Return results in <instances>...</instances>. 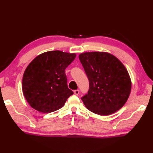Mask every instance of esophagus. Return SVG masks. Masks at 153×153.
<instances>
[{"mask_svg":"<svg viewBox=\"0 0 153 153\" xmlns=\"http://www.w3.org/2000/svg\"><path fill=\"white\" fill-rule=\"evenodd\" d=\"M74 93L75 95H77L79 94V90H75V91H74Z\"/></svg>","mask_w":153,"mask_h":153,"instance_id":"34e87169","label":"esophagus"}]
</instances>
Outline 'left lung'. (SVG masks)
Masks as SVG:
<instances>
[{"instance_id": "8db88e82", "label": "left lung", "mask_w": 153, "mask_h": 153, "mask_svg": "<svg viewBox=\"0 0 153 153\" xmlns=\"http://www.w3.org/2000/svg\"><path fill=\"white\" fill-rule=\"evenodd\" d=\"M79 58L89 81V91L81 97L86 108L100 115H108L121 108L131 88L123 64L105 52L84 53Z\"/></svg>"}]
</instances>
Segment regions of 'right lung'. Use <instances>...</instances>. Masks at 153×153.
<instances>
[{
  "mask_svg": "<svg viewBox=\"0 0 153 153\" xmlns=\"http://www.w3.org/2000/svg\"><path fill=\"white\" fill-rule=\"evenodd\" d=\"M76 54L61 51L42 53L32 61L23 74L24 96L35 110L51 113L62 108L74 94L68 88L65 69Z\"/></svg>",
  "mask_w": 153,
  "mask_h": 153,
  "instance_id": "add662e5",
  "label": "right lung"
}]
</instances>
